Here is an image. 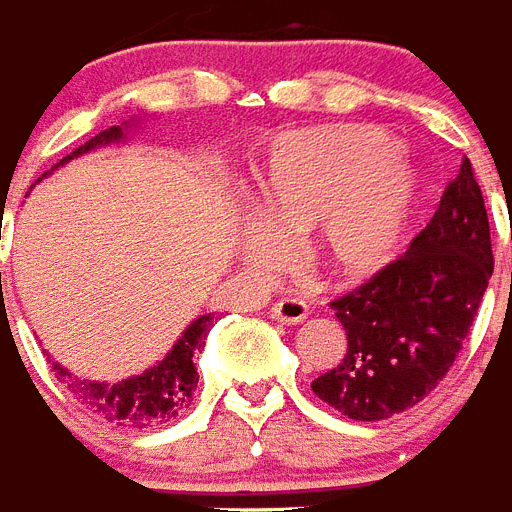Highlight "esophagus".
<instances>
[{
	"label": "esophagus",
	"mask_w": 512,
	"mask_h": 512,
	"mask_svg": "<svg viewBox=\"0 0 512 512\" xmlns=\"http://www.w3.org/2000/svg\"><path fill=\"white\" fill-rule=\"evenodd\" d=\"M272 317L277 322H285V325H298L309 317V306L301 298H280L275 306H272Z\"/></svg>",
	"instance_id": "34e87169"
}]
</instances>
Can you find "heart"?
I'll return each instance as SVG.
<instances>
[{
  "label": "heart",
  "instance_id": "obj_1",
  "mask_svg": "<svg viewBox=\"0 0 512 512\" xmlns=\"http://www.w3.org/2000/svg\"><path fill=\"white\" fill-rule=\"evenodd\" d=\"M402 142L375 126H322L285 134L259 174L267 224H251L245 256L275 267L285 235L320 224L317 259L341 277L386 267L420 200V177L402 158Z\"/></svg>",
  "mask_w": 512,
  "mask_h": 512
}]
</instances>
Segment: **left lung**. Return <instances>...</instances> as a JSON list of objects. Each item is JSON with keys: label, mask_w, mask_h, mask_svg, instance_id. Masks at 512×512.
<instances>
[{"label": "left lung", "mask_w": 512, "mask_h": 512, "mask_svg": "<svg viewBox=\"0 0 512 512\" xmlns=\"http://www.w3.org/2000/svg\"><path fill=\"white\" fill-rule=\"evenodd\" d=\"M492 272L489 216L465 158L410 248L330 301L349 349L341 365L314 378V394L362 423L415 407L463 349Z\"/></svg>", "instance_id": "8db88e82"}]
</instances>
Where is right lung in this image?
<instances>
[{"label":"right lung","mask_w":512,"mask_h":512,"mask_svg":"<svg viewBox=\"0 0 512 512\" xmlns=\"http://www.w3.org/2000/svg\"><path fill=\"white\" fill-rule=\"evenodd\" d=\"M124 126H110L105 132H100L97 137L76 147L71 155H65L63 161L55 163V169L76 158V155L89 153L94 147L124 140ZM42 177H47V174H42ZM211 325H214V314H200L198 320H192L187 325L185 333L179 335V341L174 343V349L158 365L134 375V378L116 380V383L73 378L65 367H60L49 357L47 359L52 362V370L57 372V378H63L68 388L76 394V399L81 404H87L94 415H100L102 420H108L113 425H124V428H155V425L171 423L190 407L195 386H198L195 357L206 346V335Z\"/></svg>","instance_id":"1"}]
</instances>
